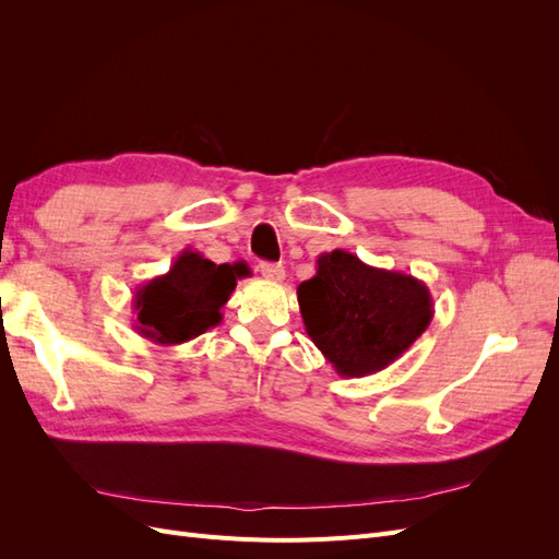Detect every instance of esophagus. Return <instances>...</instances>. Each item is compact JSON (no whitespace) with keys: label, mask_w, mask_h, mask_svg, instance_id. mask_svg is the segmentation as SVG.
I'll list each match as a JSON object with an SVG mask.
<instances>
[{"label":"esophagus","mask_w":559,"mask_h":559,"mask_svg":"<svg viewBox=\"0 0 559 559\" xmlns=\"http://www.w3.org/2000/svg\"><path fill=\"white\" fill-rule=\"evenodd\" d=\"M259 270H261V275L270 282H282L284 280V265L282 263H261Z\"/></svg>","instance_id":"obj_1"}]
</instances>
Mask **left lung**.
I'll use <instances>...</instances> for the list:
<instances>
[{
  "instance_id": "obj_1",
  "label": "left lung",
  "mask_w": 559,
  "mask_h": 559,
  "mask_svg": "<svg viewBox=\"0 0 559 559\" xmlns=\"http://www.w3.org/2000/svg\"><path fill=\"white\" fill-rule=\"evenodd\" d=\"M298 306L312 343L343 378L394 364L433 317L425 282L368 265L345 249L319 253L317 275L298 284Z\"/></svg>"
}]
</instances>
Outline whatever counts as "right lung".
<instances>
[{"label":"right lung","instance_id":"obj_1","mask_svg":"<svg viewBox=\"0 0 559 559\" xmlns=\"http://www.w3.org/2000/svg\"><path fill=\"white\" fill-rule=\"evenodd\" d=\"M249 275L245 261L216 265L200 251L183 249L165 275L138 286L132 296L134 331L163 347L189 343L222 324V308L238 280Z\"/></svg>","mask_w":559,"mask_h":559}]
</instances>
